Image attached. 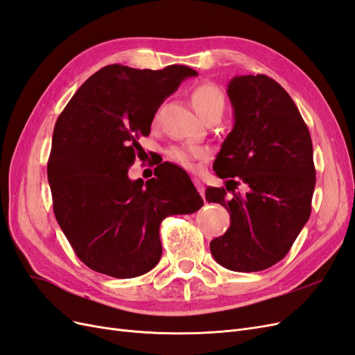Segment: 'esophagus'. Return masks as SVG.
<instances>
[{
  "label": "esophagus",
  "mask_w": 355,
  "mask_h": 355,
  "mask_svg": "<svg viewBox=\"0 0 355 355\" xmlns=\"http://www.w3.org/2000/svg\"><path fill=\"white\" fill-rule=\"evenodd\" d=\"M192 180H194V185H196V188L198 189L200 196H201V197H204V194H206V188H204L202 182H201L198 178H194V179H192Z\"/></svg>",
  "instance_id": "esophagus-1"
}]
</instances>
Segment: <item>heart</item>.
<instances>
[{
    "label": "heart",
    "instance_id": "1",
    "mask_svg": "<svg viewBox=\"0 0 355 355\" xmlns=\"http://www.w3.org/2000/svg\"><path fill=\"white\" fill-rule=\"evenodd\" d=\"M191 102L202 120L214 115H222L225 111V96L213 83H201L191 93ZM207 155L206 148L200 146H175L168 151V157L175 163L187 168L194 167V161Z\"/></svg>",
    "mask_w": 355,
    "mask_h": 355
}]
</instances>
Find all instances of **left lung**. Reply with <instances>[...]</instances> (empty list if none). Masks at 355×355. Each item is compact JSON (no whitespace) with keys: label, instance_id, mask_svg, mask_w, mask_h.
Wrapping results in <instances>:
<instances>
[{"label":"left lung","instance_id":"1","mask_svg":"<svg viewBox=\"0 0 355 355\" xmlns=\"http://www.w3.org/2000/svg\"><path fill=\"white\" fill-rule=\"evenodd\" d=\"M227 93L234 127L213 163L227 189H206L209 202L228 210L231 225L210 241L219 265L237 272L262 271L290 250L311 214L315 188L314 151L297 106L266 75L234 77ZM240 183L245 195H233Z\"/></svg>","mask_w":355,"mask_h":355}]
</instances>
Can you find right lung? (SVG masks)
Instances as JSON below:
<instances>
[{"label": "right lung", "instance_id": "1", "mask_svg": "<svg viewBox=\"0 0 355 355\" xmlns=\"http://www.w3.org/2000/svg\"><path fill=\"white\" fill-rule=\"evenodd\" d=\"M196 75L184 65H108L81 85L58 118L47 164L53 210L75 254L93 271L115 278L151 271L163 253V219L204 204L175 164L163 163L146 182L127 175L141 148L137 139L151 133L161 103Z\"/></svg>", "mask_w": 355, "mask_h": 355}]
</instances>
